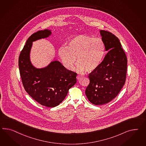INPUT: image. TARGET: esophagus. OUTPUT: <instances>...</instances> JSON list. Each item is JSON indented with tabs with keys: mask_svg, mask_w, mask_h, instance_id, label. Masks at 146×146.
Masks as SVG:
<instances>
[{
	"mask_svg": "<svg viewBox=\"0 0 146 146\" xmlns=\"http://www.w3.org/2000/svg\"><path fill=\"white\" fill-rule=\"evenodd\" d=\"M81 78H82V76H79V75L77 76V79L78 80H79V79Z\"/></svg>",
	"mask_w": 146,
	"mask_h": 146,
	"instance_id": "esophagus-1",
	"label": "esophagus"
}]
</instances>
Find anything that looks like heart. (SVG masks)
I'll return each mask as SVG.
<instances>
[{
    "instance_id": "heart-1",
    "label": "heart",
    "mask_w": 146,
    "mask_h": 146,
    "mask_svg": "<svg viewBox=\"0 0 146 146\" xmlns=\"http://www.w3.org/2000/svg\"><path fill=\"white\" fill-rule=\"evenodd\" d=\"M105 52L104 44L101 39L82 34L72 38L67 48H61L59 56L68 70L74 68L77 58L79 71L91 72L99 66Z\"/></svg>"
}]
</instances>
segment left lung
I'll list each match as a JSON object with an SVG mask.
<instances>
[{
    "instance_id": "left-lung-1",
    "label": "left lung",
    "mask_w": 146,
    "mask_h": 146,
    "mask_svg": "<svg viewBox=\"0 0 146 146\" xmlns=\"http://www.w3.org/2000/svg\"><path fill=\"white\" fill-rule=\"evenodd\" d=\"M100 34L108 52L90 73V84L85 90L88 100L96 105L108 103L116 97L125 84L127 70V58L119 38L104 30H101Z\"/></svg>"
}]
</instances>
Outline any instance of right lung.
<instances>
[{"label":"right lung","instance_id":"right-lung-1","mask_svg":"<svg viewBox=\"0 0 146 146\" xmlns=\"http://www.w3.org/2000/svg\"><path fill=\"white\" fill-rule=\"evenodd\" d=\"M51 34V30H44L31 35L19 58V73L24 89L35 101L48 108L61 103L77 82V74L67 70L58 61H53L41 69L34 67L31 63L30 54L32 42L48 38Z\"/></svg>","mask_w":146,"mask_h":146}]
</instances>
